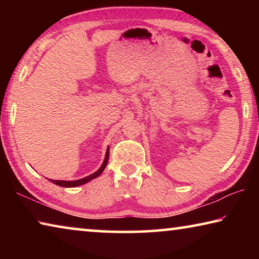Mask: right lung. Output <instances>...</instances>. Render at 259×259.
Masks as SVG:
<instances>
[{
	"instance_id": "right-lung-1",
	"label": "right lung",
	"mask_w": 259,
	"mask_h": 259,
	"mask_svg": "<svg viewBox=\"0 0 259 259\" xmlns=\"http://www.w3.org/2000/svg\"><path fill=\"white\" fill-rule=\"evenodd\" d=\"M108 154H109V148H108L107 152H106V157H105L104 163L102 164V166H100V168L95 174L90 175V176H88L85 178H82V179H78V181H73V182H66V181H51V182L54 183V184H56V185H59V186H63V187H75V186L82 185V184H85V183H88L89 181H91V179L98 177L99 175L104 171V169L106 168L107 162H108Z\"/></svg>"
}]
</instances>
